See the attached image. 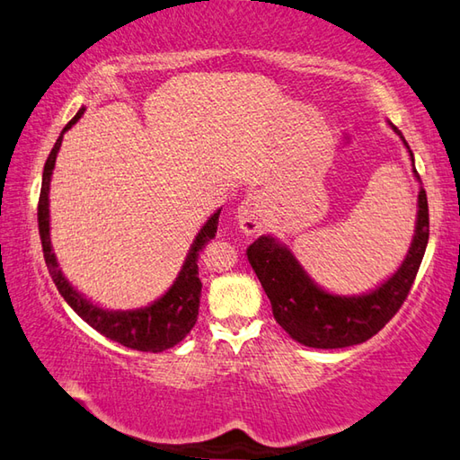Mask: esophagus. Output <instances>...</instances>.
<instances>
[{"mask_svg":"<svg viewBox=\"0 0 460 460\" xmlns=\"http://www.w3.org/2000/svg\"><path fill=\"white\" fill-rule=\"evenodd\" d=\"M236 220L244 234H254L262 228V198L248 193L236 209Z\"/></svg>","mask_w":460,"mask_h":460,"instance_id":"34e87169","label":"esophagus"}]
</instances>
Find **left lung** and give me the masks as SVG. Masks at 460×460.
I'll return each mask as SVG.
<instances>
[{"label":"left lung","instance_id":"obj_1","mask_svg":"<svg viewBox=\"0 0 460 460\" xmlns=\"http://www.w3.org/2000/svg\"><path fill=\"white\" fill-rule=\"evenodd\" d=\"M392 128L408 147L398 128L394 125ZM410 157L414 165L412 151ZM414 173H418L416 169ZM426 244H429V199L420 188L414 240L406 259L382 287L367 295L340 296L325 293L307 277L293 252L270 236L254 240L246 254L270 299L277 323L295 341L307 348L337 349L367 341L396 315L414 285Z\"/></svg>","mask_w":460,"mask_h":460}]
</instances>
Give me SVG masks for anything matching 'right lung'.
Listing matches in <instances>:
<instances>
[{
	"label": "right lung",
	"instance_id": "obj_1",
	"mask_svg": "<svg viewBox=\"0 0 460 460\" xmlns=\"http://www.w3.org/2000/svg\"><path fill=\"white\" fill-rule=\"evenodd\" d=\"M83 115L84 107L80 109L76 115L70 119V123L62 128V133L58 139H56V145L52 147L44 165L42 190H40L38 201V230L40 240H42L46 267L50 270V277L56 288H58L60 295L64 296V301L75 309L80 319H84L86 323L96 329L101 335L137 351L157 353L169 349L180 343L183 337L191 332V327L196 325L198 321L201 293V280L198 279V256L201 248L216 236L220 209H217V212L204 224V228L198 232L188 259L183 262V269L180 270V275H177L172 288H169L161 299L149 305V307L137 311H104L101 307H96V305L88 303L83 295H78L75 288L68 285V280L62 277V272L58 269V262H56V256L50 244V209H48L50 177L56 164V155H58L62 145V135L66 133Z\"/></svg>",
	"mask_w": 460,
	"mask_h": 460
}]
</instances>
